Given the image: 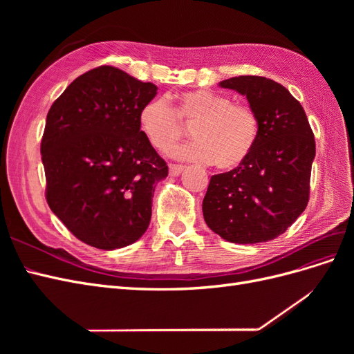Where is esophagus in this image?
<instances>
[{
	"instance_id": "esophagus-1",
	"label": "esophagus",
	"mask_w": 354,
	"mask_h": 354,
	"mask_svg": "<svg viewBox=\"0 0 354 354\" xmlns=\"http://www.w3.org/2000/svg\"><path fill=\"white\" fill-rule=\"evenodd\" d=\"M185 169V167L183 165H178V164H169V174L171 176H180L181 174V171Z\"/></svg>"
}]
</instances>
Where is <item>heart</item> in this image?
<instances>
[{"label": "heart", "instance_id": "1", "mask_svg": "<svg viewBox=\"0 0 354 354\" xmlns=\"http://www.w3.org/2000/svg\"><path fill=\"white\" fill-rule=\"evenodd\" d=\"M194 125L196 140L176 152L181 159L214 162L220 169L243 164L254 151L260 133L259 116L243 103L208 90L181 93L174 109L164 100L147 102L138 112L142 133L156 151L169 153L185 136V127Z\"/></svg>", "mask_w": 354, "mask_h": 354}]
</instances>
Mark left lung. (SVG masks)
<instances>
[{
    "label": "left lung",
    "mask_w": 354,
    "mask_h": 354,
    "mask_svg": "<svg viewBox=\"0 0 354 354\" xmlns=\"http://www.w3.org/2000/svg\"><path fill=\"white\" fill-rule=\"evenodd\" d=\"M220 87L246 95L260 133L243 164L211 177L203 218L227 242L272 241L307 207L316 155L313 131L303 106L279 82L242 75L221 81Z\"/></svg>",
    "instance_id": "obj_1"
}]
</instances>
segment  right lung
Wrapping results in <instances>:
<instances>
[{
	"instance_id": "1",
	"label": "right lung",
	"mask_w": 354,
	"mask_h": 354,
	"mask_svg": "<svg viewBox=\"0 0 354 354\" xmlns=\"http://www.w3.org/2000/svg\"><path fill=\"white\" fill-rule=\"evenodd\" d=\"M158 87L113 66L82 73L47 113L41 140L48 207L84 243L112 251L143 236L168 176L138 125Z\"/></svg>"
}]
</instances>
